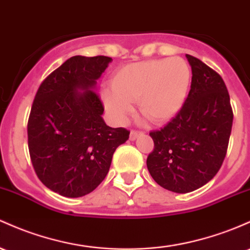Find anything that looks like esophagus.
<instances>
[{
    "label": "esophagus",
    "instance_id": "1",
    "mask_svg": "<svg viewBox=\"0 0 250 250\" xmlns=\"http://www.w3.org/2000/svg\"><path fill=\"white\" fill-rule=\"evenodd\" d=\"M140 135H144V131L133 129V130L130 131V135H129V138H130V140H135V139L138 138V136H140Z\"/></svg>",
    "mask_w": 250,
    "mask_h": 250
}]
</instances>
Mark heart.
I'll use <instances>...</instances> for the list:
<instances>
[{
	"instance_id": "b5f03b06",
	"label": "heart",
	"mask_w": 250,
	"mask_h": 250,
	"mask_svg": "<svg viewBox=\"0 0 250 250\" xmlns=\"http://www.w3.org/2000/svg\"><path fill=\"white\" fill-rule=\"evenodd\" d=\"M191 82V70L180 58L150 59L119 68L111 90L103 94L108 110L123 121L138 101L140 111L155 123L168 121L182 109Z\"/></svg>"
}]
</instances>
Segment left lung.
Instances as JSON below:
<instances>
[{
  "label": "left lung",
  "mask_w": 250,
  "mask_h": 250,
  "mask_svg": "<svg viewBox=\"0 0 250 250\" xmlns=\"http://www.w3.org/2000/svg\"><path fill=\"white\" fill-rule=\"evenodd\" d=\"M186 58L192 68L190 92L173 119L149 133L154 148L147 158L153 179L177 193L197 190L217 174L234 119L222 77L196 57Z\"/></svg>",
  "instance_id": "obj_1"
}]
</instances>
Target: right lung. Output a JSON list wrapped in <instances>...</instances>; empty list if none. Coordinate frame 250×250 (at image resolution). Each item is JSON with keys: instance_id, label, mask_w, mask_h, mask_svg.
I'll return each instance as SVG.
<instances>
[{"instance_id": "1", "label": "right lung", "mask_w": 250, "mask_h": 250, "mask_svg": "<svg viewBox=\"0 0 250 250\" xmlns=\"http://www.w3.org/2000/svg\"><path fill=\"white\" fill-rule=\"evenodd\" d=\"M111 60L71 57L43 79L33 101L27 125L33 168L46 188L64 197L94 191L108 174L116 148L129 138L125 128L104 123L95 90Z\"/></svg>"}]
</instances>
